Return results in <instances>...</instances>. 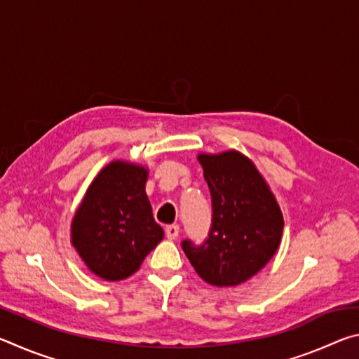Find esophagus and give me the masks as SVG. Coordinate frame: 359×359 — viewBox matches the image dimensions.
Returning a JSON list of instances; mask_svg holds the SVG:
<instances>
[{"mask_svg":"<svg viewBox=\"0 0 359 359\" xmlns=\"http://www.w3.org/2000/svg\"><path fill=\"white\" fill-rule=\"evenodd\" d=\"M166 238L169 239V241H175L179 238V233H180V229H179V226L177 224H169V226H166Z\"/></svg>","mask_w":359,"mask_h":359,"instance_id":"obj_1","label":"esophagus"}]
</instances>
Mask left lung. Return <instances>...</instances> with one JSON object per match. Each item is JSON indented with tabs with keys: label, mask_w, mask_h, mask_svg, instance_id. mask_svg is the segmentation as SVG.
<instances>
[{
	"label": "left lung",
	"mask_w": 359,
	"mask_h": 359,
	"mask_svg": "<svg viewBox=\"0 0 359 359\" xmlns=\"http://www.w3.org/2000/svg\"><path fill=\"white\" fill-rule=\"evenodd\" d=\"M212 198V228L199 247L182 248L194 271L215 287H236L257 276L278 250L283 215L250 158L238 150L199 154Z\"/></svg>",
	"instance_id": "8db88e82"
}]
</instances>
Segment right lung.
Instances as JSON below:
<instances>
[{"mask_svg": "<svg viewBox=\"0 0 359 359\" xmlns=\"http://www.w3.org/2000/svg\"><path fill=\"white\" fill-rule=\"evenodd\" d=\"M149 169L114 160L85 191L71 222V244L90 272L118 282L141 267L165 231L154 220L145 193Z\"/></svg>", "mask_w": 359, "mask_h": 359, "instance_id": "1", "label": "right lung"}]
</instances>
